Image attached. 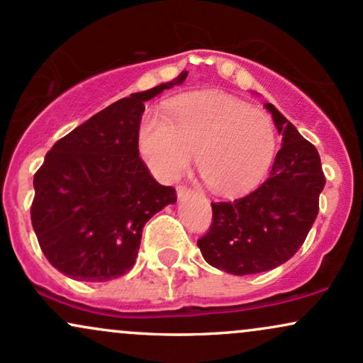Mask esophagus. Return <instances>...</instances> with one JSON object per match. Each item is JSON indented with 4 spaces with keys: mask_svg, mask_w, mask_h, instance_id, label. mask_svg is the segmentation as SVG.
I'll use <instances>...</instances> for the list:
<instances>
[{
    "mask_svg": "<svg viewBox=\"0 0 363 363\" xmlns=\"http://www.w3.org/2000/svg\"><path fill=\"white\" fill-rule=\"evenodd\" d=\"M196 193L193 189H191V187H187V186H179L177 187V198H179V201H182V199H186V198H191V196H194Z\"/></svg>",
    "mask_w": 363,
    "mask_h": 363,
    "instance_id": "obj_1",
    "label": "esophagus"
}]
</instances>
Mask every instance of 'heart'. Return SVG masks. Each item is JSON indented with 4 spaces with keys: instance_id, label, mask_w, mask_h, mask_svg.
I'll return each instance as SVG.
<instances>
[{
    "instance_id": "heart-1",
    "label": "heart",
    "mask_w": 363,
    "mask_h": 363,
    "mask_svg": "<svg viewBox=\"0 0 363 363\" xmlns=\"http://www.w3.org/2000/svg\"><path fill=\"white\" fill-rule=\"evenodd\" d=\"M138 143L157 177L176 181L196 153V169L208 189L239 194L266 176L278 135L266 112L230 95L206 91L170 104L167 119H145Z\"/></svg>"
}]
</instances>
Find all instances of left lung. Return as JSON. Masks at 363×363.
Returning a JSON list of instances; mask_svg holds the SVG:
<instances>
[{
    "instance_id": "1",
    "label": "left lung",
    "mask_w": 363,
    "mask_h": 363,
    "mask_svg": "<svg viewBox=\"0 0 363 363\" xmlns=\"http://www.w3.org/2000/svg\"><path fill=\"white\" fill-rule=\"evenodd\" d=\"M264 107L283 136L269 177L244 198L211 203L213 222L198 240L208 264L237 277L269 272L301 249L326 184L314 145L273 104Z\"/></svg>"
}]
</instances>
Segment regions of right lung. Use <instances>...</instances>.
I'll use <instances>...</instances> for the list:
<instances>
[{
	"mask_svg": "<svg viewBox=\"0 0 363 363\" xmlns=\"http://www.w3.org/2000/svg\"><path fill=\"white\" fill-rule=\"evenodd\" d=\"M172 82L131 94L91 116L52 145L34 176L32 227L44 256L78 281L123 277L138 256L145 223L177 201L140 158L145 102L181 85Z\"/></svg>",
	"mask_w": 363,
	"mask_h": 363,
	"instance_id": "obj_1",
	"label": "right lung"
}]
</instances>
